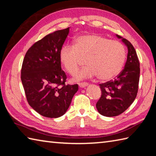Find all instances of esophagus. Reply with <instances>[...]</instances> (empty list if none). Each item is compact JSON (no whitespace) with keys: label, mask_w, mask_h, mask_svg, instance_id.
<instances>
[{"label":"esophagus","mask_w":156,"mask_h":156,"mask_svg":"<svg viewBox=\"0 0 156 156\" xmlns=\"http://www.w3.org/2000/svg\"><path fill=\"white\" fill-rule=\"evenodd\" d=\"M88 85V83L86 82H83V83H79V86L81 88H84L85 87H87Z\"/></svg>","instance_id":"1"}]
</instances>
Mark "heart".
Here are the masks:
<instances>
[{"label": "heart", "mask_w": 156, "mask_h": 156, "mask_svg": "<svg viewBox=\"0 0 156 156\" xmlns=\"http://www.w3.org/2000/svg\"><path fill=\"white\" fill-rule=\"evenodd\" d=\"M84 58L86 66L75 75V80L98 75L100 80L109 81L122 70L126 50L119 41L89 34L77 37L73 47L65 44L59 52L61 63L71 75L77 72Z\"/></svg>", "instance_id": "b5f03b06"}]
</instances>
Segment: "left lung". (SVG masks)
Segmentation results:
<instances>
[{
  "mask_svg": "<svg viewBox=\"0 0 156 156\" xmlns=\"http://www.w3.org/2000/svg\"><path fill=\"white\" fill-rule=\"evenodd\" d=\"M128 49L124 69L112 81L99 84L101 96L96 103L101 115L106 117L119 115L129 107L137 96L140 81V62L132 44L126 39L116 34Z\"/></svg>",
  "mask_w": 156,
  "mask_h": 156,
  "instance_id": "8db88e82",
  "label": "left lung"
}]
</instances>
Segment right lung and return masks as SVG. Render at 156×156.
<instances>
[{
    "mask_svg": "<svg viewBox=\"0 0 156 156\" xmlns=\"http://www.w3.org/2000/svg\"><path fill=\"white\" fill-rule=\"evenodd\" d=\"M69 27L47 34L31 46L23 59L21 81L29 104L37 113L57 118L66 113L78 85H65L59 52Z\"/></svg>",
    "mask_w": 156,
    "mask_h": 156,
    "instance_id": "right-lung-1",
    "label": "right lung"
}]
</instances>
